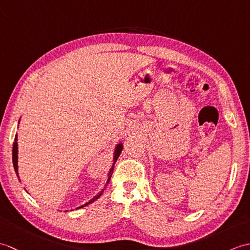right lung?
Wrapping results in <instances>:
<instances>
[{"label": "right lung", "instance_id": "right-lung-1", "mask_svg": "<svg viewBox=\"0 0 250 250\" xmlns=\"http://www.w3.org/2000/svg\"><path fill=\"white\" fill-rule=\"evenodd\" d=\"M19 122H20V119H19V121H18V124H19ZM17 140H18V136H17V134H16V136H15V142H14V145H13V164H14L15 173H16V175H17V177H18L19 182H20L19 173H18V142H17ZM122 148H124V143H118V144H117V145H116V147H115V150H114V157H113V166H111V167L109 168V172H108V174H107V180H106V185L104 186V188H103L102 190H101L100 192H98V193H97V195H94L91 200L88 201L87 203H84L83 205L77 207L76 209L83 208V207L87 206V205H89V204H91L92 202H94L95 200H98V199L100 198V196L102 195L104 189L106 188V186H107V184L109 183V179H110V177H111V174H113L114 166H115V163H116V161H117V159H118V157L120 156ZM72 210H73V209H72ZM65 211H67V210H65Z\"/></svg>", "mask_w": 250, "mask_h": 250}]
</instances>
